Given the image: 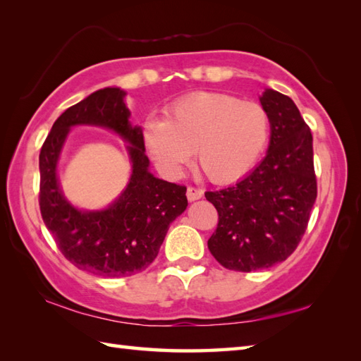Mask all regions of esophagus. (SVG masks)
<instances>
[{"label":"esophagus","instance_id":"34e87169","mask_svg":"<svg viewBox=\"0 0 361 361\" xmlns=\"http://www.w3.org/2000/svg\"><path fill=\"white\" fill-rule=\"evenodd\" d=\"M186 195H188V200L189 202H195V200H200L203 197V190L194 188V186H189L186 190Z\"/></svg>","mask_w":361,"mask_h":361}]
</instances>
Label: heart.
Returning a JSON list of instances; mask_svg holds the SVG:
<instances>
[{"label":"heart","instance_id":"b5f03b06","mask_svg":"<svg viewBox=\"0 0 361 361\" xmlns=\"http://www.w3.org/2000/svg\"><path fill=\"white\" fill-rule=\"evenodd\" d=\"M270 118L262 105L221 93H195L175 101L164 119L144 126L145 150L161 171L176 175L190 152L217 185L243 178L268 144Z\"/></svg>","mask_w":361,"mask_h":361}]
</instances>
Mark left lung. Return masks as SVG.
<instances>
[{
    "instance_id": "left-lung-1",
    "label": "left lung",
    "mask_w": 361,
    "mask_h": 361,
    "mask_svg": "<svg viewBox=\"0 0 361 361\" xmlns=\"http://www.w3.org/2000/svg\"><path fill=\"white\" fill-rule=\"evenodd\" d=\"M260 104L271 128L262 163L234 186L204 192L219 212L211 255L228 270L245 273L270 268L296 250L317 200L309 126L278 91L265 90Z\"/></svg>"
}]
</instances>
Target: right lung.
<instances>
[{"label": "right lung", "mask_w": 361, "mask_h": 361, "mask_svg": "<svg viewBox=\"0 0 361 361\" xmlns=\"http://www.w3.org/2000/svg\"><path fill=\"white\" fill-rule=\"evenodd\" d=\"M126 91L104 88L65 110L54 122L40 150L42 217L62 255L79 270L124 278L145 270L163 243L169 225L185 212L186 188L149 172L142 130L128 122ZM99 125L129 142L133 176L119 199L102 212H80L61 194L56 161L69 128Z\"/></svg>", "instance_id": "add662e5"}]
</instances>
